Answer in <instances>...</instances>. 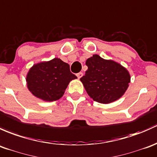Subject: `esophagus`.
Returning a JSON list of instances; mask_svg holds the SVG:
<instances>
[{
	"mask_svg": "<svg viewBox=\"0 0 157 157\" xmlns=\"http://www.w3.org/2000/svg\"><path fill=\"white\" fill-rule=\"evenodd\" d=\"M76 75H77V77H78V78H82V75H83V73L80 72H78V73H77Z\"/></svg>",
	"mask_w": 157,
	"mask_h": 157,
	"instance_id": "obj_1",
	"label": "esophagus"
}]
</instances>
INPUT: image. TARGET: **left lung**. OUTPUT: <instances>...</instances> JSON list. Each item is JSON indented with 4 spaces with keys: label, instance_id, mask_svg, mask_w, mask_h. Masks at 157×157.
<instances>
[{
    "label": "left lung",
    "instance_id": "1",
    "mask_svg": "<svg viewBox=\"0 0 157 157\" xmlns=\"http://www.w3.org/2000/svg\"><path fill=\"white\" fill-rule=\"evenodd\" d=\"M88 70L80 78L94 101L109 103L120 98L128 87L130 75L120 64L93 55L85 63Z\"/></svg>",
    "mask_w": 157,
    "mask_h": 157
}]
</instances>
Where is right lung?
<instances>
[{
    "label": "right lung",
    "mask_w": 157,
    "mask_h": 157,
    "mask_svg": "<svg viewBox=\"0 0 157 157\" xmlns=\"http://www.w3.org/2000/svg\"><path fill=\"white\" fill-rule=\"evenodd\" d=\"M76 78L70 72L69 64L54 58L34 65L27 75L26 82L29 90L35 97L45 101H54L62 98L69 82Z\"/></svg>",
    "instance_id": "1"
}]
</instances>
